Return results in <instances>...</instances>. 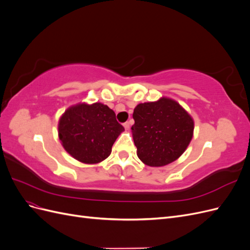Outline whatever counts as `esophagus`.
<instances>
[{
	"instance_id": "1",
	"label": "esophagus",
	"mask_w": 250,
	"mask_h": 250,
	"mask_svg": "<svg viewBox=\"0 0 250 250\" xmlns=\"http://www.w3.org/2000/svg\"><path fill=\"white\" fill-rule=\"evenodd\" d=\"M123 126H124L125 129H129V127H130V123H129V122H125V123L123 124Z\"/></svg>"
}]
</instances>
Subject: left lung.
<instances>
[{"mask_svg":"<svg viewBox=\"0 0 250 250\" xmlns=\"http://www.w3.org/2000/svg\"><path fill=\"white\" fill-rule=\"evenodd\" d=\"M132 117L137 154L150 167H163L176 161L193 138L192 117L170 98L137 105Z\"/></svg>","mask_w":250,"mask_h":250,"instance_id":"8db88e82","label":"left lung"}]
</instances>
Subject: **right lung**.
<instances>
[{
    "label": "right lung",
    "instance_id": "obj_1",
    "mask_svg": "<svg viewBox=\"0 0 250 250\" xmlns=\"http://www.w3.org/2000/svg\"><path fill=\"white\" fill-rule=\"evenodd\" d=\"M124 127L116 113L102 103H79L67 108L58 123L63 148L83 164H98L111 153V147Z\"/></svg>",
    "mask_w": 250,
    "mask_h": 250
}]
</instances>
